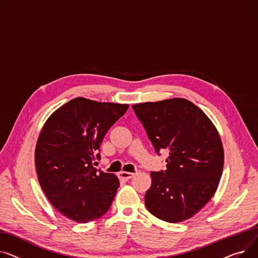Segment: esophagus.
<instances>
[{
  "label": "esophagus",
  "instance_id": "obj_1",
  "mask_svg": "<svg viewBox=\"0 0 258 258\" xmlns=\"http://www.w3.org/2000/svg\"><path fill=\"white\" fill-rule=\"evenodd\" d=\"M134 175H135L134 173L124 172V171H122V172H119V173H118V177H119L120 179H123V180H129V179H131Z\"/></svg>",
  "mask_w": 258,
  "mask_h": 258
}]
</instances>
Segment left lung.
<instances>
[{"instance_id": "8db88e82", "label": "left lung", "mask_w": 258, "mask_h": 258, "mask_svg": "<svg viewBox=\"0 0 258 258\" xmlns=\"http://www.w3.org/2000/svg\"><path fill=\"white\" fill-rule=\"evenodd\" d=\"M132 108L156 153L170 151L166 170L151 173L146 207L169 223L190 219L213 198L222 176L224 149L217 128L198 106L182 98Z\"/></svg>"}]
</instances>
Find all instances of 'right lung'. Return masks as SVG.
<instances>
[{
	"label": "right lung",
	"mask_w": 258,
	"mask_h": 258,
	"mask_svg": "<svg viewBox=\"0 0 258 258\" xmlns=\"http://www.w3.org/2000/svg\"><path fill=\"white\" fill-rule=\"evenodd\" d=\"M128 107L76 98L44 123L35 148L37 177L51 204L66 218L88 223L109 209L119 181L94 164L105 134Z\"/></svg>",
	"instance_id": "1"
}]
</instances>
